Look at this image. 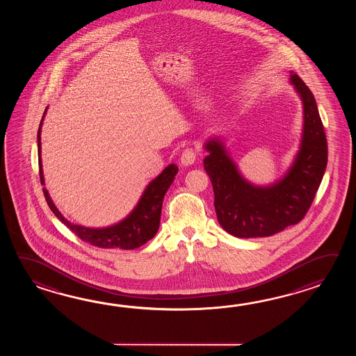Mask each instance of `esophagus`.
Wrapping results in <instances>:
<instances>
[{
    "mask_svg": "<svg viewBox=\"0 0 356 356\" xmlns=\"http://www.w3.org/2000/svg\"><path fill=\"white\" fill-rule=\"evenodd\" d=\"M196 156V149H193V147H187V149H184L183 152H181V163L183 165H191V164H193V163H195Z\"/></svg>",
    "mask_w": 356,
    "mask_h": 356,
    "instance_id": "1",
    "label": "esophagus"
}]
</instances>
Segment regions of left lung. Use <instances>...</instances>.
Here are the masks:
<instances>
[{
  "label": "left lung",
  "instance_id": "8db88e82",
  "mask_svg": "<svg viewBox=\"0 0 356 356\" xmlns=\"http://www.w3.org/2000/svg\"><path fill=\"white\" fill-rule=\"evenodd\" d=\"M290 81L302 100L304 129L296 161L280 181L270 187L252 186L220 141L204 146L210 152L204 167L212 183L216 216L222 229L238 238L270 236L302 221L325 175L327 138L316 99L296 74L291 72Z\"/></svg>",
  "mask_w": 356,
  "mask_h": 356
}]
</instances>
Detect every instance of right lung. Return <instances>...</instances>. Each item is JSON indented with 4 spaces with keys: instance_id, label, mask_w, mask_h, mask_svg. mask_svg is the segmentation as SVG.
<instances>
[{
    "instance_id": "1",
    "label": "right lung",
    "mask_w": 356,
    "mask_h": 356,
    "mask_svg": "<svg viewBox=\"0 0 356 356\" xmlns=\"http://www.w3.org/2000/svg\"><path fill=\"white\" fill-rule=\"evenodd\" d=\"M43 118H44V114H43ZM43 118L39 126H42ZM38 161L40 183L44 184L42 159H40V127L38 129ZM177 173H178V167L175 164L168 165L161 172V175L156 177L147 186V188L145 189L144 195L138 201L136 209L131 212L126 219L113 227H103V229H91V227L71 224L57 210L46 188H43V193L46 197L47 204L54 215L83 242L89 243L91 245H95L99 248H106V250H111V248L112 250L113 248L135 250L141 247L145 243L149 242L156 234L159 229L163 200L167 193L168 188L175 181Z\"/></svg>"
}]
</instances>
